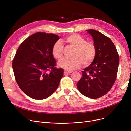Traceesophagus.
I'll list each match as a JSON object with an SVG mask.
<instances>
[{
  "mask_svg": "<svg viewBox=\"0 0 131 131\" xmlns=\"http://www.w3.org/2000/svg\"><path fill=\"white\" fill-rule=\"evenodd\" d=\"M72 72H69V71H67V70H64V74H70V73H72Z\"/></svg>",
  "mask_w": 131,
  "mask_h": 131,
  "instance_id": "obj_1",
  "label": "esophagus"
}]
</instances>
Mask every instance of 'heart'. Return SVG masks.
Instances as JSON below:
<instances>
[{
	"instance_id": "b5f03b06",
	"label": "heart",
	"mask_w": 131,
	"mask_h": 131,
	"mask_svg": "<svg viewBox=\"0 0 131 131\" xmlns=\"http://www.w3.org/2000/svg\"><path fill=\"white\" fill-rule=\"evenodd\" d=\"M63 41L74 49L72 58H63L58 63L59 67L67 71H73L83 65L88 66L92 63L96 54V47L91 41H86L85 39L78 34L68 35L63 39ZM63 45L59 41L54 43L52 48V54L58 60L63 56Z\"/></svg>"
}]
</instances>
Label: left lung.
I'll return each instance as SVG.
<instances>
[{
	"label": "left lung",
	"mask_w": 131,
	"mask_h": 131,
	"mask_svg": "<svg viewBox=\"0 0 131 131\" xmlns=\"http://www.w3.org/2000/svg\"><path fill=\"white\" fill-rule=\"evenodd\" d=\"M96 47V54L92 63L82 72V77L77 84L84 96L98 98L109 92L116 80L119 56L110 39L100 31L87 30Z\"/></svg>",
	"instance_id": "1"
}]
</instances>
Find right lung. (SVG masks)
<instances>
[{"mask_svg": "<svg viewBox=\"0 0 131 131\" xmlns=\"http://www.w3.org/2000/svg\"><path fill=\"white\" fill-rule=\"evenodd\" d=\"M59 38L54 34L38 32L28 37L17 50L13 61L15 79L30 98L43 100L58 88L64 71L55 67L52 48Z\"/></svg>", "mask_w": 131, "mask_h": 131, "instance_id": "add662e5", "label": "right lung"}]
</instances>
